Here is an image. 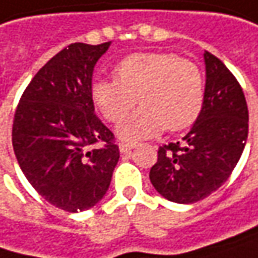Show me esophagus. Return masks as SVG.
Returning <instances> with one entry per match:
<instances>
[{
	"mask_svg": "<svg viewBox=\"0 0 258 258\" xmlns=\"http://www.w3.org/2000/svg\"><path fill=\"white\" fill-rule=\"evenodd\" d=\"M134 148V145L133 143H125V142H121L119 143V151L122 153H128L131 152V149Z\"/></svg>",
	"mask_w": 258,
	"mask_h": 258,
	"instance_id": "1",
	"label": "esophagus"
}]
</instances>
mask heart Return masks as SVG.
Instances as JSON below:
<instances>
[{"label":"heart","instance_id":"b5f03b06","mask_svg":"<svg viewBox=\"0 0 258 258\" xmlns=\"http://www.w3.org/2000/svg\"><path fill=\"white\" fill-rule=\"evenodd\" d=\"M116 80L93 84L91 96L107 121H121L142 105L119 127L125 140H139L162 128L178 131L192 125L204 105V77L197 63L174 53H136L115 68Z\"/></svg>","mask_w":258,"mask_h":258}]
</instances>
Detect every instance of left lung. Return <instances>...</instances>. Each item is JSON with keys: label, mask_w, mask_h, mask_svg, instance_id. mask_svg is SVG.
I'll use <instances>...</instances> for the list:
<instances>
[{"label": "left lung", "mask_w": 258, "mask_h": 258, "mask_svg": "<svg viewBox=\"0 0 258 258\" xmlns=\"http://www.w3.org/2000/svg\"><path fill=\"white\" fill-rule=\"evenodd\" d=\"M207 82L197 122L181 142L159 146L153 187L168 201L194 204L216 192L236 167L248 137V107L235 75L205 51Z\"/></svg>", "instance_id": "left-lung-1"}]
</instances>
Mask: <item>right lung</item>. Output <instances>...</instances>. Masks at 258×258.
Masks as SVG:
<instances>
[{
    "mask_svg": "<svg viewBox=\"0 0 258 258\" xmlns=\"http://www.w3.org/2000/svg\"><path fill=\"white\" fill-rule=\"evenodd\" d=\"M110 42H74L25 88L13 119V149L36 192L69 213L105 197L119 159L115 136L94 113L93 69Z\"/></svg>",
    "mask_w": 258,
    "mask_h": 258,
    "instance_id": "add662e5",
    "label": "right lung"
}]
</instances>
